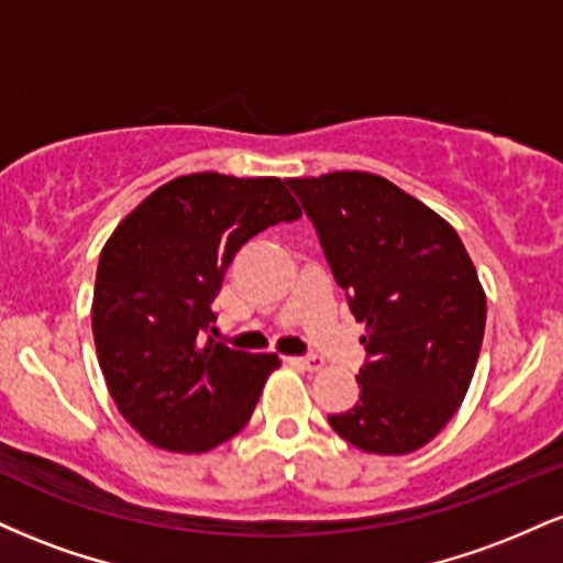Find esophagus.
<instances>
[{
	"label": "esophagus",
	"mask_w": 563,
	"mask_h": 563,
	"mask_svg": "<svg viewBox=\"0 0 563 563\" xmlns=\"http://www.w3.org/2000/svg\"><path fill=\"white\" fill-rule=\"evenodd\" d=\"M288 363L301 367V371H309V373H318L322 367L320 357H288Z\"/></svg>",
	"instance_id": "obj_1"
}]
</instances>
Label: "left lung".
Here are the masks:
<instances>
[{"mask_svg": "<svg viewBox=\"0 0 563 563\" xmlns=\"http://www.w3.org/2000/svg\"><path fill=\"white\" fill-rule=\"evenodd\" d=\"M288 187L365 322L360 399L328 423L373 455L421 450L466 399L479 360L487 296L466 245L448 219L378 174L333 172Z\"/></svg>", "mask_w": 563, "mask_h": 563, "instance_id": "obj_1", "label": "left lung"}]
</instances>
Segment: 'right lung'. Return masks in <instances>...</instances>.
Listing matches in <instances>:
<instances>
[{"mask_svg": "<svg viewBox=\"0 0 563 563\" xmlns=\"http://www.w3.org/2000/svg\"><path fill=\"white\" fill-rule=\"evenodd\" d=\"M301 217L277 177L185 174L153 190L102 245L92 296L97 363L153 448L209 452L249 423L277 354L217 341L211 301L243 243Z\"/></svg>", "mask_w": 563, "mask_h": 563, "instance_id": "obj_1", "label": "right lung"}]
</instances>
